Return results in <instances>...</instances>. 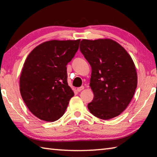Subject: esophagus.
<instances>
[{
    "label": "esophagus",
    "instance_id": "obj_1",
    "mask_svg": "<svg viewBox=\"0 0 157 157\" xmlns=\"http://www.w3.org/2000/svg\"><path fill=\"white\" fill-rule=\"evenodd\" d=\"M84 89V86H80V87H78V88L77 89V91H78V92H79V91H82V90H83Z\"/></svg>",
    "mask_w": 157,
    "mask_h": 157
}]
</instances>
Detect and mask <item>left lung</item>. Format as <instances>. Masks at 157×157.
I'll use <instances>...</instances> for the list:
<instances>
[{
  "instance_id": "obj_1",
  "label": "left lung",
  "mask_w": 157,
  "mask_h": 157,
  "mask_svg": "<svg viewBox=\"0 0 157 157\" xmlns=\"http://www.w3.org/2000/svg\"><path fill=\"white\" fill-rule=\"evenodd\" d=\"M91 66L94 97L88 104L93 115L109 120L125 110L137 86V73L129 53L111 39H82L79 46Z\"/></svg>"
}]
</instances>
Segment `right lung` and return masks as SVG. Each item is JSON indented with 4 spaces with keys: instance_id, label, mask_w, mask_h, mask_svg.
Returning a JSON list of instances; mask_svg holds the SVG:
<instances>
[{
    "instance_id": "obj_1",
    "label": "right lung",
    "mask_w": 157,
    "mask_h": 157,
    "mask_svg": "<svg viewBox=\"0 0 157 157\" xmlns=\"http://www.w3.org/2000/svg\"><path fill=\"white\" fill-rule=\"evenodd\" d=\"M79 42L45 41L26 58L20 76L21 95L30 112L42 121L59 119L74 95L67 82L66 65L75 56Z\"/></svg>"
}]
</instances>
